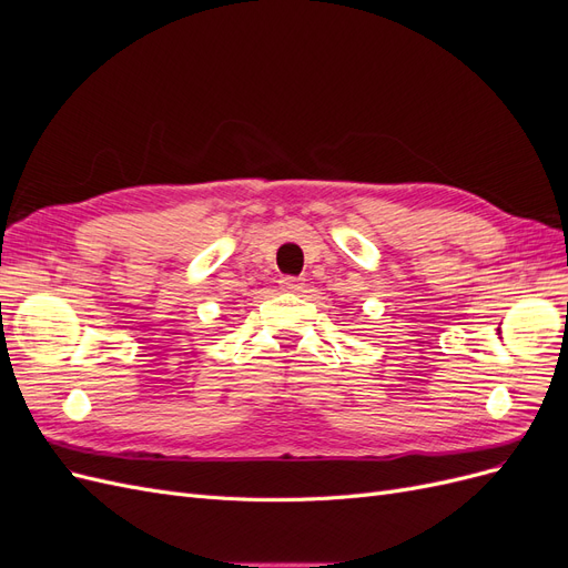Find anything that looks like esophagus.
Wrapping results in <instances>:
<instances>
[{
    "label": "esophagus",
    "mask_w": 568,
    "mask_h": 568,
    "mask_svg": "<svg viewBox=\"0 0 568 568\" xmlns=\"http://www.w3.org/2000/svg\"><path fill=\"white\" fill-rule=\"evenodd\" d=\"M303 286H305V282L298 280V277H284L282 280V288L286 291V294H301Z\"/></svg>",
    "instance_id": "34e87169"
}]
</instances>
